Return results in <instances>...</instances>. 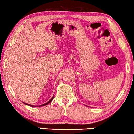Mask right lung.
<instances>
[{
  "instance_id": "obj_1",
  "label": "right lung",
  "mask_w": 134,
  "mask_h": 134,
  "mask_svg": "<svg viewBox=\"0 0 134 134\" xmlns=\"http://www.w3.org/2000/svg\"><path fill=\"white\" fill-rule=\"evenodd\" d=\"M54 95H53V96L51 97V99L49 100L48 101V102H47V103H44V104H42V105H40L39 106V107H40V106H45V105H48V104H49V103H51V101L53 100V99H54ZM25 105H28V106H32V107H37V106H34V105H29V104H27V103H25V102H23Z\"/></svg>"
}]
</instances>
